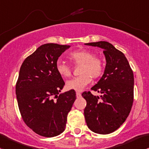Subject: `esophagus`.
<instances>
[{"instance_id": "obj_1", "label": "esophagus", "mask_w": 149, "mask_h": 149, "mask_svg": "<svg viewBox=\"0 0 149 149\" xmlns=\"http://www.w3.org/2000/svg\"><path fill=\"white\" fill-rule=\"evenodd\" d=\"M76 97H77V98H81V94L80 92H76Z\"/></svg>"}]
</instances>
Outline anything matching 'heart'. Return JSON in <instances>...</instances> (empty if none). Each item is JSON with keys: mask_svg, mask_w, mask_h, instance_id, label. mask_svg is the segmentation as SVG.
<instances>
[{"mask_svg": "<svg viewBox=\"0 0 149 149\" xmlns=\"http://www.w3.org/2000/svg\"><path fill=\"white\" fill-rule=\"evenodd\" d=\"M69 58L76 65H81L80 75L78 77L68 81L65 84L69 90L81 91L93 79H98L103 74L105 63L103 58L95 56L94 53L88 50H79L69 54ZM56 68L58 73L63 78L71 76V68L68 63L58 59L56 61Z\"/></svg>", "mask_w": 149, "mask_h": 149, "instance_id": "heart-1", "label": "heart"}]
</instances>
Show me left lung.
Wrapping results in <instances>:
<instances>
[{
	"label": "left lung",
	"mask_w": 149,
	"mask_h": 149,
	"mask_svg": "<svg viewBox=\"0 0 149 149\" xmlns=\"http://www.w3.org/2000/svg\"><path fill=\"white\" fill-rule=\"evenodd\" d=\"M103 49L106 64L104 73L91 90L101 93L95 96L84 92V109L89 129L99 134L113 132L124 123L134 101V73L125 55L106 41L85 43Z\"/></svg>",
	"instance_id": "left-lung-1"
}]
</instances>
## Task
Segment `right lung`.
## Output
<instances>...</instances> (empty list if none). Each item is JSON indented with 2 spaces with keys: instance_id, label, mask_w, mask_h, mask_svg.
Wrapping results in <instances>:
<instances>
[{
  "instance_id": "add662e5",
  "label": "right lung",
  "mask_w": 149,
  "mask_h": 149,
  "mask_svg": "<svg viewBox=\"0 0 149 149\" xmlns=\"http://www.w3.org/2000/svg\"><path fill=\"white\" fill-rule=\"evenodd\" d=\"M69 46L46 43L22 63L15 86L21 116L38 135L54 137L65 130L67 116L76 100V92L59 93L65 83L56 70L58 58Z\"/></svg>"
}]
</instances>
